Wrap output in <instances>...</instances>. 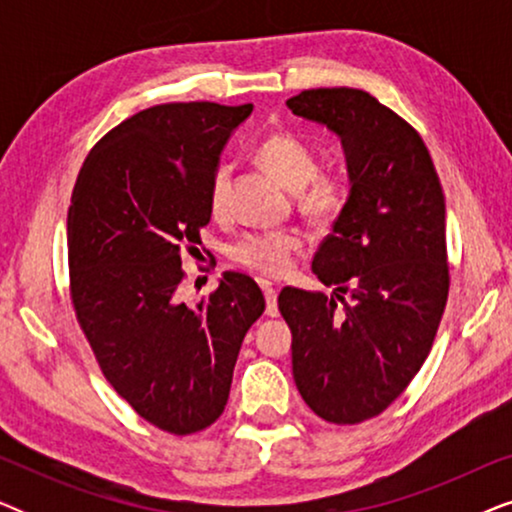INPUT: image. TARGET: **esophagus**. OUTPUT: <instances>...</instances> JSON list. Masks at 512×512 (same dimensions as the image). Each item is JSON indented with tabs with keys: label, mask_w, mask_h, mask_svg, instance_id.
Returning a JSON list of instances; mask_svg holds the SVG:
<instances>
[{
	"label": "esophagus",
	"mask_w": 512,
	"mask_h": 512,
	"mask_svg": "<svg viewBox=\"0 0 512 512\" xmlns=\"http://www.w3.org/2000/svg\"><path fill=\"white\" fill-rule=\"evenodd\" d=\"M261 289H263V296H265V305H268V312L270 317H277V291L272 289V284L270 282H261Z\"/></svg>",
	"instance_id": "1"
}]
</instances>
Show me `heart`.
Returning a JSON list of instances; mask_svg holds the SVG:
<instances>
[{
    "label": "heart",
    "mask_w": 512,
    "mask_h": 512,
    "mask_svg": "<svg viewBox=\"0 0 512 512\" xmlns=\"http://www.w3.org/2000/svg\"><path fill=\"white\" fill-rule=\"evenodd\" d=\"M256 160L284 184L296 191L298 209L314 223H328L345 207V186L335 177L319 174L321 165L317 153L303 139L289 132H272L258 144ZM230 167L219 165L207 184V207L214 216L228 212ZM303 249V235L296 228L254 230L244 233L228 244L226 254L242 268L261 272V275H282L291 265L293 254Z\"/></svg>",
    "instance_id": "b5f03b06"
}]
</instances>
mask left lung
<instances>
[{"mask_svg":"<svg viewBox=\"0 0 512 512\" xmlns=\"http://www.w3.org/2000/svg\"><path fill=\"white\" fill-rule=\"evenodd\" d=\"M286 107L340 137L352 184L312 261L333 296L277 298L293 380L314 415L359 424L403 394L436 338L450 291L443 186L419 132L366 90L312 88Z\"/></svg>","mask_w":512,"mask_h":512,"instance_id":"left-lung-1","label":"left lung"}]
</instances>
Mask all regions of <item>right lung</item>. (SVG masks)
I'll use <instances>...</instances> for the list:
<instances>
[{
	"label": "right lung",
	"mask_w": 512,
	"mask_h": 512,
	"mask_svg": "<svg viewBox=\"0 0 512 512\" xmlns=\"http://www.w3.org/2000/svg\"><path fill=\"white\" fill-rule=\"evenodd\" d=\"M254 104L172 102L109 130L83 163L67 214L69 293L116 394L174 436L207 429L228 403L242 340L265 310L254 279L223 272L181 303V254L212 212L207 184Z\"/></svg>",
	"instance_id": "add662e5"
}]
</instances>
